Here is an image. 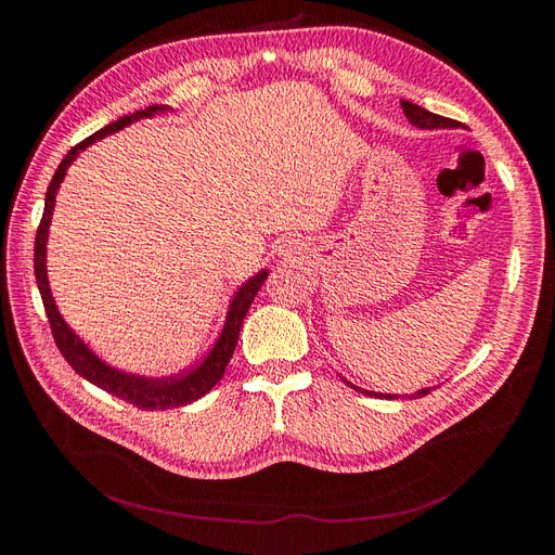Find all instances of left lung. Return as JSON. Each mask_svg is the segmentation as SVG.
I'll list each match as a JSON object with an SVG mask.
<instances>
[{
	"instance_id": "left-lung-1",
	"label": "left lung",
	"mask_w": 555,
	"mask_h": 555,
	"mask_svg": "<svg viewBox=\"0 0 555 555\" xmlns=\"http://www.w3.org/2000/svg\"><path fill=\"white\" fill-rule=\"evenodd\" d=\"M400 106H402V113L408 115V120H410L414 127H418V129H449V127H459L456 120H449V117L435 115V113H430V111H426V108H422V106H416V104H412V102H405V99H402ZM347 384H349V382H347ZM349 386H351V389H357V391L367 393V396H375V398H389V400L398 398L396 393H375V391L359 389V386H354V384H349ZM426 393H430V389L416 391V393H412V398H422V396H426ZM408 398H410V396H408Z\"/></svg>"
}]
</instances>
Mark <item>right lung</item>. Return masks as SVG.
<instances>
[{
	"label": "right lung",
	"instance_id": "add662e5",
	"mask_svg": "<svg viewBox=\"0 0 555 555\" xmlns=\"http://www.w3.org/2000/svg\"><path fill=\"white\" fill-rule=\"evenodd\" d=\"M162 111H166V106H147L143 111H137L133 115H125V117H120V120H115V122L106 125L104 129L94 131L92 137H88L86 141L78 143L76 147L69 150V153H66V157L57 166L53 180H50V184H48L43 217H41V224L37 229V241H35V275H37V284H39L48 322H50V331H53V338H55L57 349L62 351V357L80 377H86L88 382L99 386V389L122 398L141 410L182 408V405H188V402H194L201 396H206L212 386L222 379V375L227 371V363L233 357V349H236L243 319L251 306V300H255L257 292L261 289V284L268 278V271L263 268V271H259L255 278H249L236 292V296H233L231 306H229L227 322H224L220 338H217L215 347L208 351V357L201 361L194 371L184 373V375L143 377V375L117 371V367H111L108 363L99 359L94 351L86 343H82L78 335L69 328V324L62 319L55 300H53V294H50L48 271H46L48 227H50V220H53V208H55V196L60 190V182L64 180L66 169H69L72 162L78 157L80 150H86L90 143L108 137V133L120 131L122 127H127L131 122H139L141 117H150V115L162 113Z\"/></svg>",
	"mask_w": 555,
	"mask_h": 555
}]
</instances>
